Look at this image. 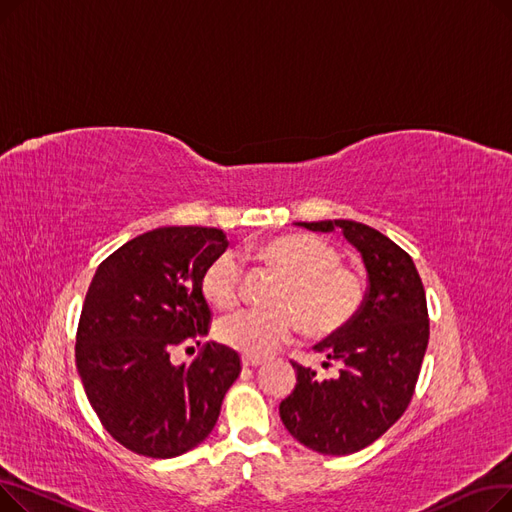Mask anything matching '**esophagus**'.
I'll return each instance as SVG.
<instances>
[{
  "instance_id": "esophagus-1",
  "label": "esophagus",
  "mask_w": 512,
  "mask_h": 512,
  "mask_svg": "<svg viewBox=\"0 0 512 512\" xmlns=\"http://www.w3.org/2000/svg\"><path fill=\"white\" fill-rule=\"evenodd\" d=\"M265 363V359H257V357H242V367H259V365H263Z\"/></svg>"
}]
</instances>
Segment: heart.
Segmentation results:
<instances>
[{
  "instance_id": "b5f03b06",
  "label": "heart",
  "mask_w": 512,
  "mask_h": 512,
  "mask_svg": "<svg viewBox=\"0 0 512 512\" xmlns=\"http://www.w3.org/2000/svg\"><path fill=\"white\" fill-rule=\"evenodd\" d=\"M249 255L272 263L284 274L272 309H240L226 315L215 334L218 340L247 357H267L303 328L315 336L342 330L363 301L359 276L342 265L338 249L313 234H284L261 242ZM242 261L226 251L203 272L205 299L230 309L240 299Z\"/></svg>"
}]
</instances>
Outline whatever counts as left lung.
<instances>
[{
    "label": "left lung",
    "mask_w": 512,
    "mask_h": 512,
    "mask_svg": "<svg viewBox=\"0 0 512 512\" xmlns=\"http://www.w3.org/2000/svg\"><path fill=\"white\" fill-rule=\"evenodd\" d=\"M297 226L340 230L363 259L367 292L357 315L313 346L340 365L336 378L321 380L311 367L292 363L297 386L280 402V419L315 452L353 454L386 434L409 407L429 340L425 290L411 255L375 228L353 220Z\"/></svg>",
    "instance_id": "8db88e82"
}]
</instances>
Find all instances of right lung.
I'll list each match as a JSON object with an SVG mask.
<instances>
[{"label":"right lung","instance_id":"right-lung-1","mask_svg":"<svg viewBox=\"0 0 512 512\" xmlns=\"http://www.w3.org/2000/svg\"><path fill=\"white\" fill-rule=\"evenodd\" d=\"M226 232L164 226L128 240L99 267L76 334V367L103 427L128 450L174 459L199 446L240 373L232 348L207 342L193 363L176 346L207 336L203 272Z\"/></svg>","mask_w":512,"mask_h":512}]
</instances>
